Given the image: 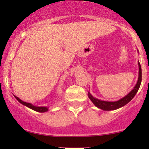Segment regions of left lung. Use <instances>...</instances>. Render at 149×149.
<instances>
[{
	"label": "left lung",
	"instance_id": "1",
	"mask_svg": "<svg viewBox=\"0 0 149 149\" xmlns=\"http://www.w3.org/2000/svg\"><path fill=\"white\" fill-rule=\"evenodd\" d=\"M138 52H139V51H138ZM138 65H139V76H138V80L137 82H136V85H135L134 88H133L126 96L121 98L120 100L116 101V102H107V101L98 100V99L95 98V97L92 96L91 94H90V92H89V99L92 101V103L95 104V107H97V108H99V109L104 111H112L124 107L125 105H126L127 103H129V102L134 98V97L136 94V92H138V90H139V89L140 85H141V68L139 61H138Z\"/></svg>",
	"mask_w": 149,
	"mask_h": 149
}]
</instances>
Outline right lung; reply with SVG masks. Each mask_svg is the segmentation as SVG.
I'll use <instances>...</instances> for the list:
<instances>
[{
	"label": "right lung",
	"mask_w": 149,
	"mask_h": 149,
	"mask_svg": "<svg viewBox=\"0 0 149 149\" xmlns=\"http://www.w3.org/2000/svg\"><path fill=\"white\" fill-rule=\"evenodd\" d=\"M14 96H15V95H14ZM15 97L16 98V100H17L19 102V103H21L22 104H23L24 106H26V107H28V108H29V109H32V110L40 112V113H44V112H46V111H48V107H36V106L33 105L32 104L27 103V102H24V101L20 100V99L17 97L15 96Z\"/></svg>",
	"instance_id": "right-lung-1"
}]
</instances>
